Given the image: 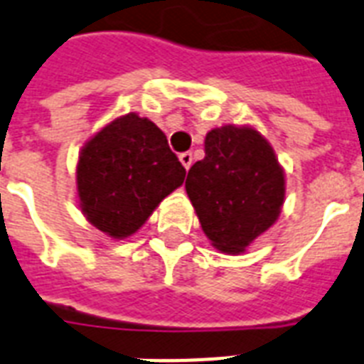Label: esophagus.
<instances>
[{
  "label": "esophagus",
  "mask_w": 364,
  "mask_h": 364,
  "mask_svg": "<svg viewBox=\"0 0 364 364\" xmlns=\"http://www.w3.org/2000/svg\"><path fill=\"white\" fill-rule=\"evenodd\" d=\"M179 161H181V164L185 166V170H188V168L192 166V153L191 151H185L179 155Z\"/></svg>",
  "instance_id": "1"
}]
</instances>
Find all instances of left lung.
<instances>
[{"label":"left lung","mask_w":364,"mask_h":364,"mask_svg":"<svg viewBox=\"0 0 364 364\" xmlns=\"http://www.w3.org/2000/svg\"><path fill=\"white\" fill-rule=\"evenodd\" d=\"M205 156L185 188L217 250L241 254L279 218L286 177L273 147L254 127L224 125L205 134Z\"/></svg>","instance_id":"left-lung-1"}]
</instances>
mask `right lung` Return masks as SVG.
Returning <instances> with one entry per match:
<instances>
[{"label":"right lung","instance_id":"obj_1","mask_svg":"<svg viewBox=\"0 0 364 364\" xmlns=\"http://www.w3.org/2000/svg\"><path fill=\"white\" fill-rule=\"evenodd\" d=\"M164 132L138 114L121 115L85 141L76 164L80 209L97 230L125 239L185 181Z\"/></svg>","mask_w":364,"mask_h":364}]
</instances>
